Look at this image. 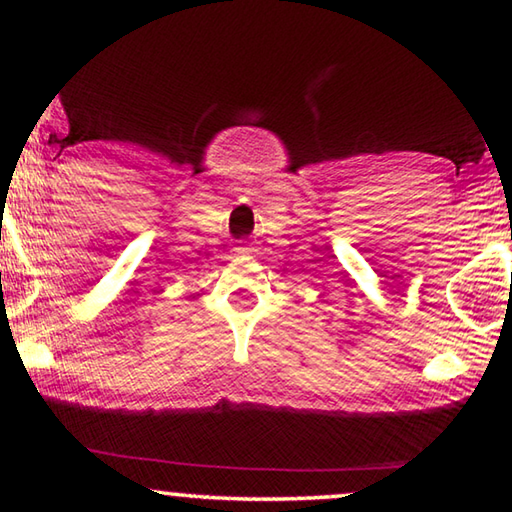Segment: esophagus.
<instances>
[{"label": "esophagus", "instance_id": "34e87169", "mask_svg": "<svg viewBox=\"0 0 512 512\" xmlns=\"http://www.w3.org/2000/svg\"><path fill=\"white\" fill-rule=\"evenodd\" d=\"M235 255H250V248L246 244H241L235 248Z\"/></svg>", "mask_w": 512, "mask_h": 512}]
</instances>
